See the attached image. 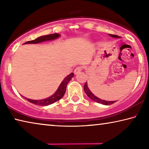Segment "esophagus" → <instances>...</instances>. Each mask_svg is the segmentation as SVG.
Masks as SVG:
<instances>
[{"mask_svg":"<svg viewBox=\"0 0 149 149\" xmlns=\"http://www.w3.org/2000/svg\"><path fill=\"white\" fill-rule=\"evenodd\" d=\"M83 69H84V68L81 67V66H78V67H77L76 68H75V69L74 70V73H75V74H78V73H79V72H80L81 71V70H82Z\"/></svg>","mask_w":149,"mask_h":149,"instance_id":"esophagus-1","label":"esophagus"}]
</instances>
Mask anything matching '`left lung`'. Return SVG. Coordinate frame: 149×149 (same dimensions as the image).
I'll list each match as a JSON object with an SVG mask.
<instances>
[{"mask_svg":"<svg viewBox=\"0 0 149 149\" xmlns=\"http://www.w3.org/2000/svg\"><path fill=\"white\" fill-rule=\"evenodd\" d=\"M109 35L110 37H114V38H120V37L118 36V35H112V34H109ZM84 88L85 92V93H86L88 97H89L91 99H92L93 100H94V101L97 102L98 103H100V104H102L104 105H109V104H113V103H114L116 102V101H107V100H102V99H99V98L96 97V96L93 95L91 93V91L89 89V88H88V86H87V82L85 84Z\"/></svg>","mask_w":149,"mask_h":149,"instance_id":"8db88e82","label":"left lung"}]
</instances>
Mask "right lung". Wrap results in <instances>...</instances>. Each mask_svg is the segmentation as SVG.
<instances>
[{
    "label": "right lung",
    "instance_id": "1",
    "mask_svg": "<svg viewBox=\"0 0 149 149\" xmlns=\"http://www.w3.org/2000/svg\"><path fill=\"white\" fill-rule=\"evenodd\" d=\"M60 36V35L58 33H54V34H50L47 35H44V36L39 37L38 38L35 39V40H32V41H27L25 42L24 44H37L39 43V42L47 41H51V40L56 39ZM74 73H71L69 74L66 77H65L64 80L62 81L61 84H60L59 87L58 88V89L56 92L54 93V95H52L51 97H50L47 99H42V100H31L27 99V98L24 97V99H26L27 100H28L29 102L33 103V104L39 105V106H48L49 104H53V103L56 102L58 100H59L60 99H62L63 96L64 95L65 93V90H66L67 85L70 82V81L72 79V78L74 77Z\"/></svg>",
    "mask_w": 149,
    "mask_h": 149
}]
</instances>
